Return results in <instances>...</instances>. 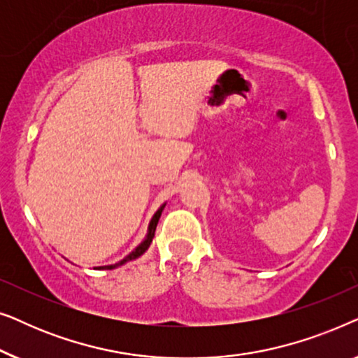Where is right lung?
Masks as SVG:
<instances>
[{"instance_id": "right-lung-1", "label": "right lung", "mask_w": 358, "mask_h": 358, "mask_svg": "<svg viewBox=\"0 0 358 358\" xmlns=\"http://www.w3.org/2000/svg\"><path fill=\"white\" fill-rule=\"evenodd\" d=\"M163 208H164V205L163 207H161L158 212L155 213V217L151 218V222H150V227H148V234H146V238H145V241L140 244L138 248L135 249V251H131L129 256H127L125 259H122L120 262H117V264H114V266H104V267H99V268H107V271H110V268H115V267H119V266H122V264H125V262H129V261H134V259H136V257H140L141 254H143L146 249L150 248V244H151V241H153V238H155V231H156V224H158V222H159V217H161V212H163Z\"/></svg>"}]
</instances>
